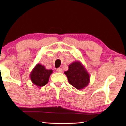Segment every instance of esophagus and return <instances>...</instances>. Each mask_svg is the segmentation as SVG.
I'll list each match as a JSON object with an SVG mask.
<instances>
[{"label": "esophagus", "instance_id": "1", "mask_svg": "<svg viewBox=\"0 0 126 126\" xmlns=\"http://www.w3.org/2000/svg\"><path fill=\"white\" fill-rule=\"evenodd\" d=\"M57 71L58 72H59V73H62L63 69L62 68H57Z\"/></svg>", "mask_w": 126, "mask_h": 126}]
</instances>
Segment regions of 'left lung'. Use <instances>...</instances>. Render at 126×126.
Instances as JSON below:
<instances>
[{
	"mask_svg": "<svg viewBox=\"0 0 126 126\" xmlns=\"http://www.w3.org/2000/svg\"><path fill=\"white\" fill-rule=\"evenodd\" d=\"M68 78V82L78 90L83 89L88 86L90 76L79 61H75L69 65V69L64 72Z\"/></svg>",
	"mask_w": 126,
	"mask_h": 126,
	"instance_id": "1",
	"label": "left lung"
}]
</instances>
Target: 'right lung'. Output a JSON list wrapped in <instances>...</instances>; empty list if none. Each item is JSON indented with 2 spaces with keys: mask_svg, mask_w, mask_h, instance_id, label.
Returning a JSON list of instances; mask_svg holds the SVG:
<instances>
[{
  "mask_svg": "<svg viewBox=\"0 0 126 126\" xmlns=\"http://www.w3.org/2000/svg\"><path fill=\"white\" fill-rule=\"evenodd\" d=\"M52 73V69H47L44 65L38 63L31 71L30 78L34 84L41 87L48 83Z\"/></svg>",
  "mask_w": 126,
  "mask_h": 126,
  "instance_id": "right-lung-1",
  "label": "right lung"
}]
</instances>
